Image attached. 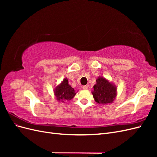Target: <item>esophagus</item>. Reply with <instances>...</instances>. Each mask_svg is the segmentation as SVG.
<instances>
[{
    "label": "esophagus",
    "mask_w": 157,
    "mask_h": 157,
    "mask_svg": "<svg viewBox=\"0 0 157 157\" xmlns=\"http://www.w3.org/2000/svg\"><path fill=\"white\" fill-rule=\"evenodd\" d=\"M88 88V86H87V85H85V86H82V89L84 90H87Z\"/></svg>",
    "instance_id": "1"
}]
</instances>
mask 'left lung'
<instances>
[{
	"label": "left lung",
	"mask_w": 157,
	"mask_h": 157,
	"mask_svg": "<svg viewBox=\"0 0 157 157\" xmlns=\"http://www.w3.org/2000/svg\"><path fill=\"white\" fill-rule=\"evenodd\" d=\"M95 101L99 104H109L115 100L117 95V86L103 77H99L92 92Z\"/></svg>",
	"instance_id": "8db88e82"
}]
</instances>
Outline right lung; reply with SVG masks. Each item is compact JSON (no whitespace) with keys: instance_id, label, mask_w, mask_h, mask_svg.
Masks as SVG:
<instances>
[{"instance_id":"right-lung-1","label":"right lung","mask_w":157,"mask_h":157,"mask_svg":"<svg viewBox=\"0 0 157 157\" xmlns=\"http://www.w3.org/2000/svg\"><path fill=\"white\" fill-rule=\"evenodd\" d=\"M54 93L57 100L63 103L66 101H70L76 95L74 88L69 84L67 78H64L63 81L54 88Z\"/></svg>"}]
</instances>
